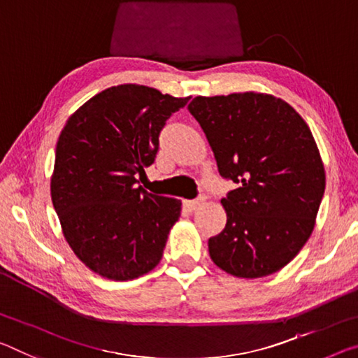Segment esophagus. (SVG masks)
Returning <instances> with one entry per match:
<instances>
[{
  "label": "esophagus",
  "mask_w": 358,
  "mask_h": 358,
  "mask_svg": "<svg viewBox=\"0 0 358 358\" xmlns=\"http://www.w3.org/2000/svg\"><path fill=\"white\" fill-rule=\"evenodd\" d=\"M203 202H206V194L199 196V197H197V199H194V201H185L183 206H185L186 210H189V212H194V210L199 208Z\"/></svg>",
  "instance_id": "34e87169"
}]
</instances>
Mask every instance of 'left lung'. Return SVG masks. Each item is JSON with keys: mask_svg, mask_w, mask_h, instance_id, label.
<instances>
[{"mask_svg": "<svg viewBox=\"0 0 358 358\" xmlns=\"http://www.w3.org/2000/svg\"><path fill=\"white\" fill-rule=\"evenodd\" d=\"M188 110L223 178L224 229L208 239L213 263L236 277L274 274L296 257L315 224L325 170L304 119L266 94L196 97Z\"/></svg>", "mask_w": 358, "mask_h": 358, "instance_id": "8db88e82", "label": "left lung"}]
</instances>
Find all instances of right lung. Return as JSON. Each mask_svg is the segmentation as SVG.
<instances>
[{
	"label": "right lung",
	"mask_w": 358,
	"mask_h": 358,
	"mask_svg": "<svg viewBox=\"0 0 358 358\" xmlns=\"http://www.w3.org/2000/svg\"><path fill=\"white\" fill-rule=\"evenodd\" d=\"M189 97L138 84L105 89L68 119L50 196L76 257L111 280H132L162 258L181 202L137 186L155 162L167 119Z\"/></svg>",
	"instance_id": "obj_1"
}]
</instances>
